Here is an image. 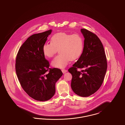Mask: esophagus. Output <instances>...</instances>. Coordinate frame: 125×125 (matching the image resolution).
<instances>
[{"label":"esophagus","instance_id":"34e87169","mask_svg":"<svg viewBox=\"0 0 125 125\" xmlns=\"http://www.w3.org/2000/svg\"><path fill=\"white\" fill-rule=\"evenodd\" d=\"M61 71H62V73H66V72L67 71L66 69H61Z\"/></svg>","mask_w":125,"mask_h":125}]
</instances>
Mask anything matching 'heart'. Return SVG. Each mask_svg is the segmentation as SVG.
<instances>
[{"label":"heart","mask_w":125,"mask_h":125,"mask_svg":"<svg viewBox=\"0 0 125 125\" xmlns=\"http://www.w3.org/2000/svg\"><path fill=\"white\" fill-rule=\"evenodd\" d=\"M84 49V40L78 34H70L59 32L54 34L51 42H46L42 46V52L48 58H52L59 50L60 54L52 62V66L62 68L70 60L73 61L80 57Z\"/></svg>","instance_id":"obj_1"}]
</instances>
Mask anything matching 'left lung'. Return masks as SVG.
Instances as JSON below:
<instances>
[{"label":"left lung","mask_w":125,"mask_h":125,"mask_svg":"<svg viewBox=\"0 0 125 125\" xmlns=\"http://www.w3.org/2000/svg\"><path fill=\"white\" fill-rule=\"evenodd\" d=\"M81 31L85 38L83 52L68 70L72 75L73 91L79 96L87 97L100 88L107 70V60L98 36L86 29Z\"/></svg>","instance_id":"obj_1"}]
</instances>
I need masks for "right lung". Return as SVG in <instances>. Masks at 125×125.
<instances>
[{
    "label": "right lung",
    "mask_w": 125,
    "mask_h": 125,
    "mask_svg": "<svg viewBox=\"0 0 125 125\" xmlns=\"http://www.w3.org/2000/svg\"><path fill=\"white\" fill-rule=\"evenodd\" d=\"M52 30L30 36L19 50L15 71L20 83L26 93L34 99L47 101L55 93V83L63 74L61 70L50 68L42 46Z\"/></svg>",
    "instance_id": "obj_1"
}]
</instances>
